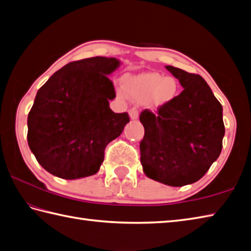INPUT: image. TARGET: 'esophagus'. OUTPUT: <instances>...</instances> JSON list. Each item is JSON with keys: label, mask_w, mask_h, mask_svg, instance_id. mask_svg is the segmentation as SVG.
<instances>
[{"label": "esophagus", "mask_w": 251, "mask_h": 251, "mask_svg": "<svg viewBox=\"0 0 251 251\" xmlns=\"http://www.w3.org/2000/svg\"><path fill=\"white\" fill-rule=\"evenodd\" d=\"M128 113H129V117L131 121H136V120H138V117H139V113H138V110L136 108H131Z\"/></svg>", "instance_id": "esophagus-1"}]
</instances>
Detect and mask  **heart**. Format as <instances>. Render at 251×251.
I'll use <instances>...</instances> for the list:
<instances>
[{
    "instance_id": "1",
    "label": "heart",
    "mask_w": 251,
    "mask_h": 251,
    "mask_svg": "<svg viewBox=\"0 0 251 251\" xmlns=\"http://www.w3.org/2000/svg\"><path fill=\"white\" fill-rule=\"evenodd\" d=\"M129 97L145 101L152 109L172 103L178 95V83L173 77H164L155 72H145L127 75L123 79Z\"/></svg>"
}]
</instances>
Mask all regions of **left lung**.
<instances>
[{"instance_id": "obj_1", "label": "left lung", "mask_w": 251, "mask_h": 251, "mask_svg": "<svg viewBox=\"0 0 251 251\" xmlns=\"http://www.w3.org/2000/svg\"><path fill=\"white\" fill-rule=\"evenodd\" d=\"M166 69L183 90L156 114L141 112L140 162L147 177L182 186L199 181L219 157L226 128L222 105L205 79L173 66Z\"/></svg>"}]
</instances>
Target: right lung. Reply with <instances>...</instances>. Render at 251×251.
I'll list each match as a JSON object with an SVG mask.
<instances>
[{"label":"right lung","instance_id":"right-lung-1","mask_svg":"<svg viewBox=\"0 0 251 251\" xmlns=\"http://www.w3.org/2000/svg\"><path fill=\"white\" fill-rule=\"evenodd\" d=\"M121 66L116 58L93 57L68 63L36 93L28 115V145L50 174L74 180L95 175L104 149L129 122L114 113L115 90L108 75Z\"/></svg>","mask_w":251,"mask_h":251}]
</instances>
